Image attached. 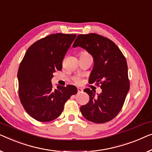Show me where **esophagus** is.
Wrapping results in <instances>:
<instances>
[{
	"mask_svg": "<svg viewBox=\"0 0 152 152\" xmlns=\"http://www.w3.org/2000/svg\"><path fill=\"white\" fill-rule=\"evenodd\" d=\"M77 92H78V93H81V92H83V90L80 88H77Z\"/></svg>",
	"mask_w": 152,
	"mask_h": 152,
	"instance_id": "34e87169",
	"label": "esophagus"
}]
</instances>
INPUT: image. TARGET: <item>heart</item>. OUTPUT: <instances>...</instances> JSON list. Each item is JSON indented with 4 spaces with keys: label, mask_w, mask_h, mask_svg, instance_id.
Here are the masks:
<instances>
[{
    "label": "heart",
    "mask_w": 152,
    "mask_h": 152,
    "mask_svg": "<svg viewBox=\"0 0 152 152\" xmlns=\"http://www.w3.org/2000/svg\"><path fill=\"white\" fill-rule=\"evenodd\" d=\"M81 56H90V55L88 54L86 52H82L81 53ZM75 81H77V82H78V81H79V80H78L77 78L75 79Z\"/></svg>",
    "instance_id": "obj_1"
}]
</instances>
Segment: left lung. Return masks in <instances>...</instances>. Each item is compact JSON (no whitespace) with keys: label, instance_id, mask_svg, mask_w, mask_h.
<instances>
[{"label":"left lung","instance_id":"obj_1","mask_svg":"<svg viewBox=\"0 0 152 152\" xmlns=\"http://www.w3.org/2000/svg\"><path fill=\"white\" fill-rule=\"evenodd\" d=\"M80 47L93 58L89 83H101L102 93L86 88L89 102L80 107L85 118L96 124L108 122L121 110L129 90L127 61L113 41L96 34L79 35L72 47Z\"/></svg>","mask_w":152,"mask_h":152}]
</instances>
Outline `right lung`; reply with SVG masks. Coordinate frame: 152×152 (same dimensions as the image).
<instances>
[{
  "label": "right lung",
  "instance_id": "add662e5",
  "mask_svg": "<svg viewBox=\"0 0 152 152\" xmlns=\"http://www.w3.org/2000/svg\"><path fill=\"white\" fill-rule=\"evenodd\" d=\"M76 34H51L28 48L18 72L19 97L25 111L38 121L49 122L62 113L65 103L77 92L73 85L53 88L51 79Z\"/></svg>",
  "mask_w": 152,
  "mask_h": 152
}]
</instances>
